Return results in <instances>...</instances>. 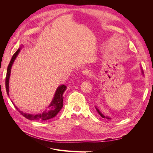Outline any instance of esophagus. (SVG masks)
<instances>
[{
	"instance_id": "34e87169",
	"label": "esophagus",
	"mask_w": 153,
	"mask_h": 153,
	"mask_svg": "<svg viewBox=\"0 0 153 153\" xmlns=\"http://www.w3.org/2000/svg\"><path fill=\"white\" fill-rule=\"evenodd\" d=\"M83 74H84L85 76H91V71L89 70V69H85L84 71H83Z\"/></svg>"
}]
</instances>
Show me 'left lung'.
Returning a JSON list of instances; mask_svg holds the SVG:
<instances>
[{"instance_id": "8db88e82", "label": "left lung", "mask_w": 153, "mask_h": 153, "mask_svg": "<svg viewBox=\"0 0 153 153\" xmlns=\"http://www.w3.org/2000/svg\"><path fill=\"white\" fill-rule=\"evenodd\" d=\"M142 74H143V71H142ZM95 108H96V110H97V112H98V114H99L101 115V116L103 118H106V119H110V117H107V116H105V115L100 112V110H99L98 108H97V107H95Z\"/></svg>"}]
</instances>
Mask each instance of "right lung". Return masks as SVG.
Masks as SVG:
<instances>
[{
    "label": "right lung",
    "mask_w": 153,
    "mask_h": 153,
    "mask_svg": "<svg viewBox=\"0 0 153 153\" xmlns=\"http://www.w3.org/2000/svg\"><path fill=\"white\" fill-rule=\"evenodd\" d=\"M21 48H19L16 52L14 53L13 57L11 59V61L9 64L7 69V73H6V89L7 95H9V81H10V74H11V69L13 66V64L16 59L17 55L20 52ZM66 89V86L65 85H61L58 87L56 90V92L54 94V97L52 100V103L48 106V108H50L49 110L45 111L42 114H29L24 113L22 111H20L18 108L15 106L16 108L18 110L23 116L29 120H35V121H47L49 120L54 117H55L60 110H61L63 106V93Z\"/></svg>",
    "instance_id": "right-lung-1"
}]
</instances>
